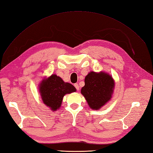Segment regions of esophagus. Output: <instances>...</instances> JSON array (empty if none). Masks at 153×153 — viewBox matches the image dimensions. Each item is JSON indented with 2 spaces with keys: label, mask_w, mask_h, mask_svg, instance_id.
Here are the masks:
<instances>
[{
  "label": "esophagus",
  "mask_w": 153,
  "mask_h": 153,
  "mask_svg": "<svg viewBox=\"0 0 153 153\" xmlns=\"http://www.w3.org/2000/svg\"><path fill=\"white\" fill-rule=\"evenodd\" d=\"M74 86L75 87V88L76 89V90H77V91H79V84H76H76H74Z\"/></svg>",
  "instance_id": "esophagus-1"
}]
</instances>
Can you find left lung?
Here are the masks:
<instances>
[{"label": "left lung", "mask_w": 153, "mask_h": 153, "mask_svg": "<svg viewBox=\"0 0 153 153\" xmlns=\"http://www.w3.org/2000/svg\"><path fill=\"white\" fill-rule=\"evenodd\" d=\"M85 85L81 94L93 110H99L110 100L114 92L115 82L109 74L100 71L89 72L85 77Z\"/></svg>", "instance_id": "obj_1"}]
</instances>
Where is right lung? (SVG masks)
Segmentation results:
<instances>
[{"mask_svg":"<svg viewBox=\"0 0 153 153\" xmlns=\"http://www.w3.org/2000/svg\"><path fill=\"white\" fill-rule=\"evenodd\" d=\"M39 86L40 95L43 103L53 111L61 107L63 97L65 95L75 92L76 90L71 84L65 82L55 74L43 79Z\"/></svg>","mask_w":153,"mask_h":153,"instance_id":"obj_1","label":"right lung"}]
</instances>
